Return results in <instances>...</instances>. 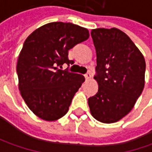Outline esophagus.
<instances>
[{
  "label": "esophagus",
  "instance_id": "obj_1",
  "mask_svg": "<svg viewBox=\"0 0 152 152\" xmlns=\"http://www.w3.org/2000/svg\"><path fill=\"white\" fill-rule=\"evenodd\" d=\"M85 79H86V80H89V79H90L91 78V73H85Z\"/></svg>",
  "mask_w": 152,
  "mask_h": 152
}]
</instances>
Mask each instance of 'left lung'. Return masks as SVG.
I'll return each mask as SVG.
<instances>
[{"instance_id": "1", "label": "left lung", "mask_w": 152, "mask_h": 152, "mask_svg": "<svg viewBox=\"0 0 152 152\" xmlns=\"http://www.w3.org/2000/svg\"><path fill=\"white\" fill-rule=\"evenodd\" d=\"M98 92L88 99L91 115L105 124L116 123L134 107L145 86V61L125 33L118 28L92 29Z\"/></svg>"}]
</instances>
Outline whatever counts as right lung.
<instances>
[{
    "label": "right lung",
    "mask_w": 152,
    "mask_h": 152,
    "mask_svg": "<svg viewBox=\"0 0 152 152\" xmlns=\"http://www.w3.org/2000/svg\"><path fill=\"white\" fill-rule=\"evenodd\" d=\"M87 28L53 22L39 27L26 39L17 63L18 87L27 106L46 121L61 118L85 81L81 74L61 70L68 50L88 39Z\"/></svg>",
    "instance_id": "1"
}]
</instances>
